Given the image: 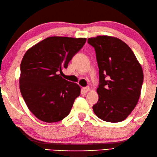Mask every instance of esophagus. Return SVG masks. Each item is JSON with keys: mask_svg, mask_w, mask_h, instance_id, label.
<instances>
[{"mask_svg": "<svg viewBox=\"0 0 157 157\" xmlns=\"http://www.w3.org/2000/svg\"><path fill=\"white\" fill-rule=\"evenodd\" d=\"M90 90V88L89 87H83L82 88V92H84V93H87V92L89 91V90Z\"/></svg>", "mask_w": 157, "mask_h": 157, "instance_id": "esophagus-1", "label": "esophagus"}]
</instances>
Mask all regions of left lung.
Wrapping results in <instances>:
<instances>
[{
  "instance_id": "obj_1",
  "label": "left lung",
  "mask_w": 157,
  "mask_h": 157,
  "mask_svg": "<svg viewBox=\"0 0 157 157\" xmlns=\"http://www.w3.org/2000/svg\"><path fill=\"white\" fill-rule=\"evenodd\" d=\"M94 47L99 67V100L94 114L105 122L124 120L140 99L144 74L131 48L120 39L100 35L87 40Z\"/></svg>"
}]
</instances>
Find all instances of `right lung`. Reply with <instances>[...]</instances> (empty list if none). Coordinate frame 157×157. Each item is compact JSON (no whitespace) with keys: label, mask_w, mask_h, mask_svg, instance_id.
I'll return each mask as SVG.
<instances>
[{"label":"right lung","mask_w":157,"mask_h":157,"mask_svg":"<svg viewBox=\"0 0 157 157\" xmlns=\"http://www.w3.org/2000/svg\"><path fill=\"white\" fill-rule=\"evenodd\" d=\"M86 40L49 37L24 55L20 90L28 109L40 120L57 122L69 114L81 89L77 83L63 79L59 72L67 67Z\"/></svg>","instance_id":"add662e5"}]
</instances>
